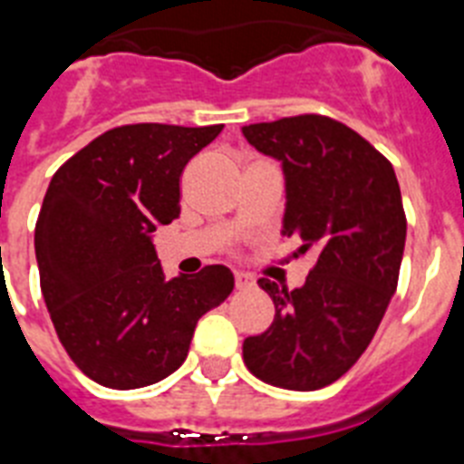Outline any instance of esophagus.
Masks as SVG:
<instances>
[{
    "mask_svg": "<svg viewBox=\"0 0 464 464\" xmlns=\"http://www.w3.org/2000/svg\"><path fill=\"white\" fill-rule=\"evenodd\" d=\"M236 286L238 289H253L255 279L250 275H246V272H236Z\"/></svg>",
    "mask_w": 464,
    "mask_h": 464,
    "instance_id": "obj_1",
    "label": "esophagus"
}]
</instances>
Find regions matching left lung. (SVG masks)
Returning <instances> with one entry per match:
<instances>
[{
  "mask_svg": "<svg viewBox=\"0 0 464 464\" xmlns=\"http://www.w3.org/2000/svg\"><path fill=\"white\" fill-rule=\"evenodd\" d=\"M243 137L282 163V236L317 253L301 289L260 279L275 323L243 342V361L276 388H324L366 352L397 289L407 238L400 182L381 151L323 115L257 122Z\"/></svg>",
  "mask_w": 464,
  "mask_h": 464,
  "instance_id": "8db88e82",
  "label": "left lung"
}]
</instances>
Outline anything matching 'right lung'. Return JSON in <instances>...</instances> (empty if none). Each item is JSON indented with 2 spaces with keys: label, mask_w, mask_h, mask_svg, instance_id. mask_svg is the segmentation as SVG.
<instances>
[{
  "label": "right lung",
  "mask_w": 464,
  "mask_h": 464,
  "mask_svg": "<svg viewBox=\"0 0 464 464\" xmlns=\"http://www.w3.org/2000/svg\"><path fill=\"white\" fill-rule=\"evenodd\" d=\"M224 125L108 130L53 175L35 224L40 289L76 366L134 390L178 371L197 320L233 291L231 269L166 279L154 231L180 214V175Z\"/></svg>",
  "instance_id": "1"
}]
</instances>
